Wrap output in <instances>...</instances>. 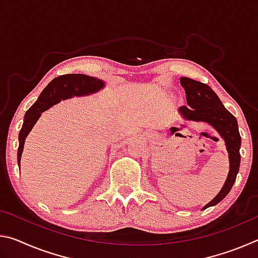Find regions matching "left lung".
I'll use <instances>...</instances> for the list:
<instances>
[{"instance_id": "left-lung-1", "label": "left lung", "mask_w": 258, "mask_h": 258, "mask_svg": "<svg viewBox=\"0 0 258 258\" xmlns=\"http://www.w3.org/2000/svg\"><path fill=\"white\" fill-rule=\"evenodd\" d=\"M180 83L185 91L187 107L182 106L178 111L186 120L203 121L211 125L224 140L229 154L230 168L228 177L216 197L203 207V209H206L215 206L221 200H223L234 184L240 167V158H241L240 157L241 137L235 117L224 107L211 86L189 77H181Z\"/></svg>"}]
</instances>
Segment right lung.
Instances as JSON below:
<instances>
[{"mask_svg":"<svg viewBox=\"0 0 258 258\" xmlns=\"http://www.w3.org/2000/svg\"><path fill=\"white\" fill-rule=\"evenodd\" d=\"M106 83L97 77L83 75V74H67L52 80L49 85L42 91L40 97L25 113L23 127L19 132L18 147V166L20 167V159L23 155L26 138L28 137L34 125L44 112L52 106L59 103L61 100H67L75 97H86L101 91Z\"/></svg>","mask_w":258,"mask_h":258,"instance_id":"1","label":"right lung"}]
</instances>
